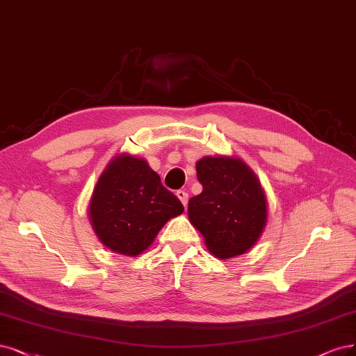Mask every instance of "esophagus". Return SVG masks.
Masks as SVG:
<instances>
[{"label": "esophagus", "mask_w": 356, "mask_h": 356, "mask_svg": "<svg viewBox=\"0 0 356 356\" xmlns=\"http://www.w3.org/2000/svg\"><path fill=\"white\" fill-rule=\"evenodd\" d=\"M177 197L181 200V203L184 204V206H187V202H188V194L184 191V190H178L177 191Z\"/></svg>", "instance_id": "obj_1"}]
</instances>
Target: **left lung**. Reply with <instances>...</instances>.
<instances>
[{
    "instance_id": "8db88e82",
    "label": "left lung",
    "mask_w": 356,
    "mask_h": 356,
    "mask_svg": "<svg viewBox=\"0 0 356 356\" xmlns=\"http://www.w3.org/2000/svg\"><path fill=\"white\" fill-rule=\"evenodd\" d=\"M202 193L188 202L190 222L220 259L246 253L266 225V197L253 170L237 157L206 156L195 163Z\"/></svg>"
}]
</instances>
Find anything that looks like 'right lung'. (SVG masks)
<instances>
[{
  "instance_id": "right-lung-1",
  "label": "right lung",
  "mask_w": 356,
  "mask_h": 356,
  "mask_svg": "<svg viewBox=\"0 0 356 356\" xmlns=\"http://www.w3.org/2000/svg\"><path fill=\"white\" fill-rule=\"evenodd\" d=\"M184 212L174 193L144 159L120 154L97 181L88 216L106 248L125 256L143 253L170 218Z\"/></svg>"
}]
</instances>
